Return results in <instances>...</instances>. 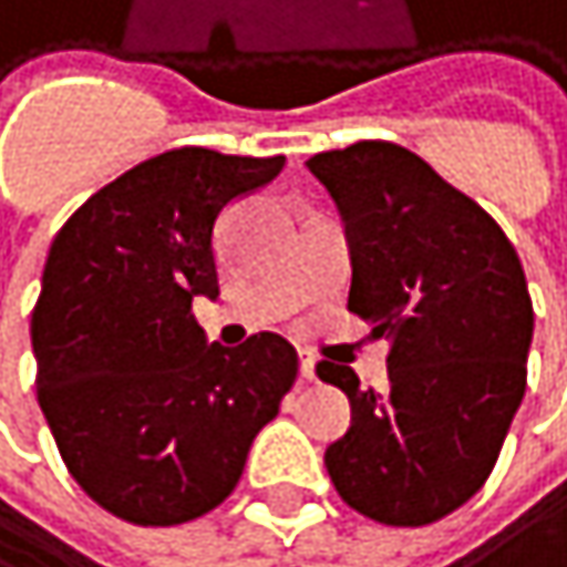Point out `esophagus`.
I'll list each match as a JSON object with an SVG mask.
<instances>
[{
    "mask_svg": "<svg viewBox=\"0 0 567 567\" xmlns=\"http://www.w3.org/2000/svg\"><path fill=\"white\" fill-rule=\"evenodd\" d=\"M299 372H302V379H316V355L312 352H306V349H299Z\"/></svg>",
    "mask_w": 567,
    "mask_h": 567,
    "instance_id": "obj_1",
    "label": "esophagus"
}]
</instances>
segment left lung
<instances>
[{
    "mask_svg": "<svg viewBox=\"0 0 567 567\" xmlns=\"http://www.w3.org/2000/svg\"><path fill=\"white\" fill-rule=\"evenodd\" d=\"M306 165L346 221L349 312L392 342L382 392L319 362V379L352 402L326 468L365 518L432 525L485 485L525 399L535 312L518 251L478 202L395 142Z\"/></svg>",
    "mask_w": 567,
    "mask_h": 567,
    "instance_id": "1",
    "label": "left lung"
}]
</instances>
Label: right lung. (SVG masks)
Masks as SVG:
<instances>
[{
    "label": "right lung",
    "mask_w": 567,
    "mask_h": 567,
    "mask_svg": "<svg viewBox=\"0 0 567 567\" xmlns=\"http://www.w3.org/2000/svg\"><path fill=\"white\" fill-rule=\"evenodd\" d=\"M281 165L162 152L99 188L49 248L32 309L39 409L69 475L122 522L165 528L221 505L296 385L281 336L225 349L192 316L195 296H218L221 208Z\"/></svg>",
    "instance_id": "1"
}]
</instances>
